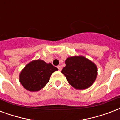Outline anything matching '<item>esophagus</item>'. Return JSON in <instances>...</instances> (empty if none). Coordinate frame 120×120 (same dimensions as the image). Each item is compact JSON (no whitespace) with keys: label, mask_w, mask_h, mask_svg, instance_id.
Returning <instances> with one entry per match:
<instances>
[{"label":"esophagus","mask_w":120,"mask_h":120,"mask_svg":"<svg viewBox=\"0 0 120 120\" xmlns=\"http://www.w3.org/2000/svg\"><path fill=\"white\" fill-rule=\"evenodd\" d=\"M57 68H58V70H59V71H61V70H62V68L60 65H58V67H57Z\"/></svg>","instance_id":"obj_1"}]
</instances>
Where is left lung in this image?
I'll list each match as a JSON object with an SVG mask.
<instances>
[{
  "label": "left lung",
  "mask_w": 120,
  "mask_h": 120,
  "mask_svg": "<svg viewBox=\"0 0 120 120\" xmlns=\"http://www.w3.org/2000/svg\"><path fill=\"white\" fill-rule=\"evenodd\" d=\"M66 66L62 73L68 82L77 90H84L91 86L98 75L97 65L91 60L82 55L68 57Z\"/></svg>",
  "instance_id": "1"
}]
</instances>
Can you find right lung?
<instances>
[{"mask_svg":"<svg viewBox=\"0 0 120 120\" xmlns=\"http://www.w3.org/2000/svg\"><path fill=\"white\" fill-rule=\"evenodd\" d=\"M57 70L50 63L34 60L27 64L20 73V83L28 91H38L49 83L52 74Z\"/></svg>","mask_w":120,"mask_h":120,"instance_id":"add662e5","label":"right lung"}]
</instances>
